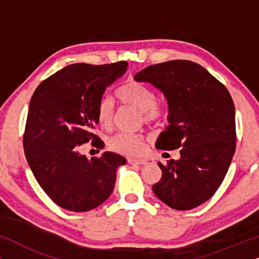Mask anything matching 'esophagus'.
Here are the masks:
<instances>
[{"instance_id":"obj_1","label":"esophagus","mask_w":259,"mask_h":259,"mask_svg":"<svg viewBox=\"0 0 259 259\" xmlns=\"http://www.w3.org/2000/svg\"><path fill=\"white\" fill-rule=\"evenodd\" d=\"M128 164L132 165H146V164H152V160L150 159H128Z\"/></svg>"}]
</instances>
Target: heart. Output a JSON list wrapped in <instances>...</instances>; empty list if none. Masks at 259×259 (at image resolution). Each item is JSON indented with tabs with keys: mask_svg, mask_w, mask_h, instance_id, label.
<instances>
[{
	"mask_svg": "<svg viewBox=\"0 0 259 259\" xmlns=\"http://www.w3.org/2000/svg\"><path fill=\"white\" fill-rule=\"evenodd\" d=\"M115 97L123 105L138 109L144 121L154 122L164 115V108L157 102L155 93L146 84L132 81L116 91ZM114 119V106L108 98H102L97 106V120L102 128L109 130ZM108 147L116 153L137 157L144 153L145 138L137 133H118L108 140Z\"/></svg>",
	"mask_w": 259,
	"mask_h": 259,
	"instance_id": "b5f03b06",
	"label": "heart"
}]
</instances>
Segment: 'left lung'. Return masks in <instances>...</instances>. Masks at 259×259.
Here are the masks:
<instances>
[{
  "mask_svg": "<svg viewBox=\"0 0 259 259\" xmlns=\"http://www.w3.org/2000/svg\"><path fill=\"white\" fill-rule=\"evenodd\" d=\"M134 80L165 95L168 126L155 147L180 148L178 160L162 165L152 190L167 206L185 211L199 206L224 180L236 150L235 105L229 91L204 67L187 60L148 66Z\"/></svg>",
  "mask_w": 259,
  "mask_h": 259,
  "instance_id": "8db88e82",
  "label": "left lung"
}]
</instances>
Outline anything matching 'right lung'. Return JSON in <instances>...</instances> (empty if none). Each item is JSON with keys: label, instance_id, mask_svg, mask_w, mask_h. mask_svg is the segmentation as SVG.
<instances>
[{"label": "right lung", "instance_id": "1", "mask_svg": "<svg viewBox=\"0 0 259 259\" xmlns=\"http://www.w3.org/2000/svg\"><path fill=\"white\" fill-rule=\"evenodd\" d=\"M128 63H74L38 84L30 99L23 148L42 190L60 207L86 212L101 205L114 189L121 155L105 152L88 159L80 145L105 144L92 132L106 88L126 73Z\"/></svg>", "mask_w": 259, "mask_h": 259}]
</instances>
